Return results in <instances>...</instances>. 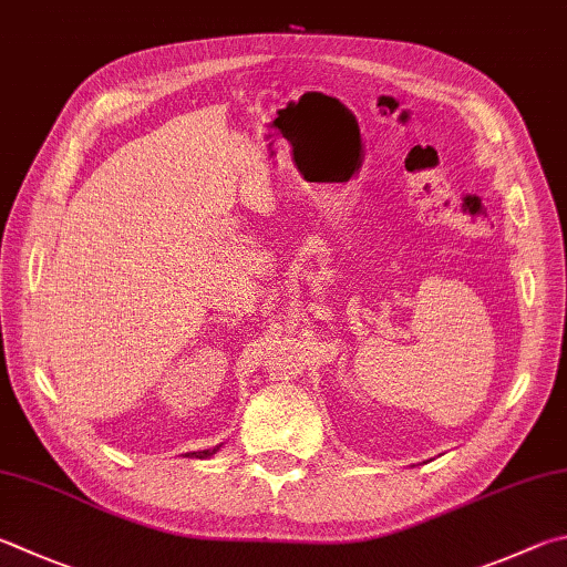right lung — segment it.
Listing matches in <instances>:
<instances>
[{"label": "right lung", "mask_w": 567, "mask_h": 567, "mask_svg": "<svg viewBox=\"0 0 567 567\" xmlns=\"http://www.w3.org/2000/svg\"><path fill=\"white\" fill-rule=\"evenodd\" d=\"M215 451L218 449H213V451H193V454H185V456H195V458H208V456H213Z\"/></svg>", "instance_id": "right-lung-1"}]
</instances>
